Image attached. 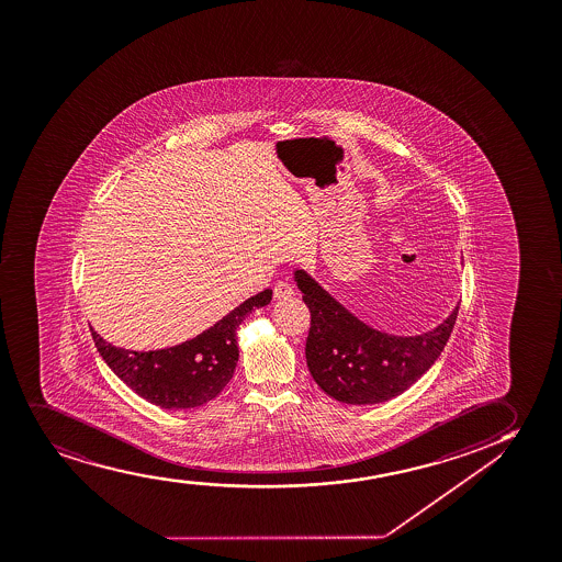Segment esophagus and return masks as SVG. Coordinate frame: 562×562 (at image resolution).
Returning <instances> with one entry per match:
<instances>
[{"instance_id":"1","label":"esophagus","mask_w":562,"mask_h":562,"mask_svg":"<svg viewBox=\"0 0 562 562\" xmlns=\"http://www.w3.org/2000/svg\"><path fill=\"white\" fill-rule=\"evenodd\" d=\"M293 293H295V290H293V285L288 284V282H278V284L274 285V297L277 299H290Z\"/></svg>"}]
</instances>
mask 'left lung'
<instances>
[{
    "mask_svg": "<svg viewBox=\"0 0 562 562\" xmlns=\"http://www.w3.org/2000/svg\"><path fill=\"white\" fill-rule=\"evenodd\" d=\"M295 280L311 311L306 366L337 402L371 405L403 394L436 363L457 322L458 306L431 331L395 337L366 326L305 271Z\"/></svg>",
    "mask_w": 562,
    "mask_h": 562,
    "instance_id": "left-lung-1",
    "label": "left lung"
}]
</instances>
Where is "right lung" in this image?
Here are the masks:
<instances>
[{
  "mask_svg": "<svg viewBox=\"0 0 562 562\" xmlns=\"http://www.w3.org/2000/svg\"><path fill=\"white\" fill-rule=\"evenodd\" d=\"M271 299L272 290L261 291L194 339L162 350L113 347L91 327L92 340L111 371L139 397L162 409H193L214 400L233 379L238 361L236 329L254 308L269 305Z\"/></svg>",
  "mask_w": 562,
  "mask_h": 562,
  "instance_id": "right-lung-1",
  "label": "right lung"
}]
</instances>
